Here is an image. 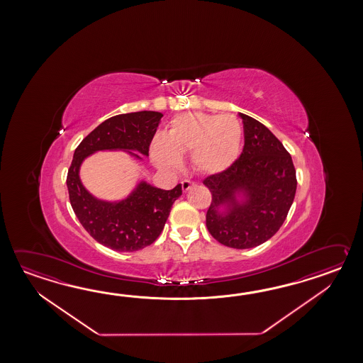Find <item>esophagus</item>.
<instances>
[{"label": "esophagus", "mask_w": 363, "mask_h": 363, "mask_svg": "<svg viewBox=\"0 0 363 363\" xmlns=\"http://www.w3.org/2000/svg\"><path fill=\"white\" fill-rule=\"evenodd\" d=\"M192 186H194V183L191 180H183L182 182V188H183V192H188Z\"/></svg>", "instance_id": "obj_1"}]
</instances>
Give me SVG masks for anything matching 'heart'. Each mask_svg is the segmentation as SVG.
Here are the masks:
<instances>
[{
	"label": "heart",
	"mask_w": 363,
	"mask_h": 363,
	"mask_svg": "<svg viewBox=\"0 0 363 363\" xmlns=\"http://www.w3.org/2000/svg\"><path fill=\"white\" fill-rule=\"evenodd\" d=\"M244 130L232 114L185 113L171 121L166 136L152 141L155 164L171 170L180 164V155H191L193 169L202 175L228 170L242 149Z\"/></svg>",
	"instance_id": "obj_1"
}]
</instances>
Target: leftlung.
<instances>
[{
    "label": "left lung",
    "instance_id": "obj_1",
    "mask_svg": "<svg viewBox=\"0 0 363 363\" xmlns=\"http://www.w3.org/2000/svg\"><path fill=\"white\" fill-rule=\"evenodd\" d=\"M244 149L228 170L203 180L211 192L206 227L225 247L249 249L271 239L292 206L297 179L292 157L261 122L240 113Z\"/></svg>",
    "mask_w": 363,
    "mask_h": 363
}]
</instances>
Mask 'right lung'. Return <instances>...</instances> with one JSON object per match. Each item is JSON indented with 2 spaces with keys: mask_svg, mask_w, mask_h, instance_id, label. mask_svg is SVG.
I'll list each match as a JSON object with an SVG mask.
<instances>
[{
  "mask_svg": "<svg viewBox=\"0 0 363 363\" xmlns=\"http://www.w3.org/2000/svg\"><path fill=\"white\" fill-rule=\"evenodd\" d=\"M162 116L158 111L111 116L75 149L66 180L71 206L85 231L116 252H136L158 239L172 203L182 196V185L164 191L143 180L123 200L104 201L85 189L79 177L80 166L88 155L100 150H124L141 161L137 154L149 155V145Z\"/></svg>",
  "mask_w": 363,
  "mask_h": 363,
  "instance_id": "right-lung-1",
  "label": "right lung"
}]
</instances>
